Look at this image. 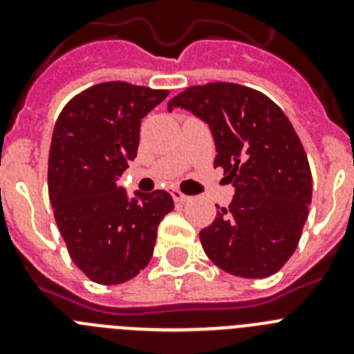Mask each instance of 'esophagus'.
<instances>
[{"mask_svg": "<svg viewBox=\"0 0 354 354\" xmlns=\"http://www.w3.org/2000/svg\"><path fill=\"white\" fill-rule=\"evenodd\" d=\"M171 196H174V200L177 202V204H184V202H187V200H189V196L184 195V193H180L179 189H174V192H171Z\"/></svg>", "mask_w": 354, "mask_h": 354, "instance_id": "34e87169", "label": "esophagus"}]
</instances>
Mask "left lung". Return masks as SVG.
Masks as SVG:
<instances>
[{"instance_id": "obj_1", "label": "left lung", "mask_w": 354, "mask_h": 354, "mask_svg": "<svg viewBox=\"0 0 354 354\" xmlns=\"http://www.w3.org/2000/svg\"><path fill=\"white\" fill-rule=\"evenodd\" d=\"M174 108L207 124L214 167L236 192L200 230L204 252L236 277H271L298 246L312 202L310 167L292 124L270 97L236 83L186 88L170 99Z\"/></svg>"}]
</instances>
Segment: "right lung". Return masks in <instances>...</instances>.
Instances as JSON below:
<instances>
[{
	"mask_svg": "<svg viewBox=\"0 0 354 354\" xmlns=\"http://www.w3.org/2000/svg\"><path fill=\"white\" fill-rule=\"evenodd\" d=\"M168 90L108 81L62 109L49 149V200L71 259L90 280L117 286L134 278L154 252L158 225L174 209L170 193L118 184L136 158L142 118Z\"/></svg>",
	"mask_w": 354,
	"mask_h": 354,
	"instance_id": "right-lung-1",
	"label": "right lung"
}]
</instances>
